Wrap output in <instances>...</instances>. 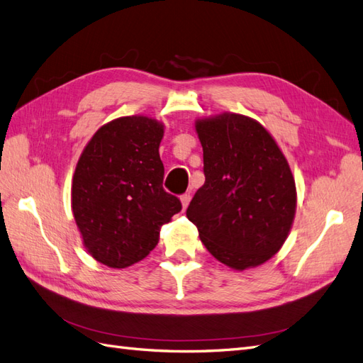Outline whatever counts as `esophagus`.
<instances>
[{
	"label": "esophagus",
	"mask_w": 363,
	"mask_h": 363,
	"mask_svg": "<svg viewBox=\"0 0 363 363\" xmlns=\"http://www.w3.org/2000/svg\"><path fill=\"white\" fill-rule=\"evenodd\" d=\"M180 200H182L183 211H184V208L188 207V204H189V201H191V194H183V195L180 196Z\"/></svg>",
	"instance_id": "esophagus-1"
}]
</instances>
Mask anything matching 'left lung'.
<instances>
[{"label": "left lung", "mask_w": 363, "mask_h": 363, "mask_svg": "<svg viewBox=\"0 0 363 363\" xmlns=\"http://www.w3.org/2000/svg\"><path fill=\"white\" fill-rule=\"evenodd\" d=\"M206 182L186 216L211 255L235 269L271 259L291 230L296 192L276 140L255 119L224 113L196 123Z\"/></svg>", "instance_id": "left-lung-1"}]
</instances>
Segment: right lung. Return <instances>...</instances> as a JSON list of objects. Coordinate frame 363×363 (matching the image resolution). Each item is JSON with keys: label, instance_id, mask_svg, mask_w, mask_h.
<instances>
[{"label": "right lung", "instance_id": "add662e5", "mask_svg": "<svg viewBox=\"0 0 363 363\" xmlns=\"http://www.w3.org/2000/svg\"><path fill=\"white\" fill-rule=\"evenodd\" d=\"M163 127L147 116L103 125L86 145L72 180V212L92 257L127 268L150 255L160 227L182 211L163 189Z\"/></svg>", "mask_w": 363, "mask_h": 363}]
</instances>
